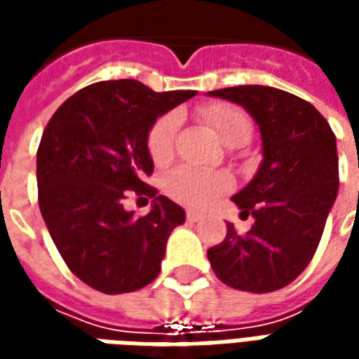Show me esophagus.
I'll return each instance as SVG.
<instances>
[{
	"label": "esophagus",
	"instance_id": "esophagus-1",
	"mask_svg": "<svg viewBox=\"0 0 359 359\" xmlns=\"http://www.w3.org/2000/svg\"><path fill=\"white\" fill-rule=\"evenodd\" d=\"M200 219H202V213H198V211H194V210L187 211V221H188V223H198Z\"/></svg>",
	"mask_w": 359,
	"mask_h": 359
}]
</instances>
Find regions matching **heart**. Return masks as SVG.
<instances>
[{
	"instance_id": "b5f03b06",
	"label": "heart",
	"mask_w": 359,
	"mask_h": 359,
	"mask_svg": "<svg viewBox=\"0 0 359 359\" xmlns=\"http://www.w3.org/2000/svg\"><path fill=\"white\" fill-rule=\"evenodd\" d=\"M203 118L210 123L219 138L231 144L252 134V118L246 111L233 103H210L200 109ZM180 117L177 111H169L149 126L146 136V148L156 165L171 161L175 154V134L179 128ZM233 187V179L226 172H210L182 165L165 179V192L175 202L184 205H205L215 196L223 194Z\"/></svg>"
}]
</instances>
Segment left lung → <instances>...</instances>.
I'll use <instances>...</instances> for the list:
<instances>
[{
  "label": "left lung",
  "instance_id": "left-lung-1",
  "mask_svg": "<svg viewBox=\"0 0 359 359\" xmlns=\"http://www.w3.org/2000/svg\"><path fill=\"white\" fill-rule=\"evenodd\" d=\"M210 95L238 103L256 118L264 161L248 187L233 196L242 217L256 219L241 234L226 223L225 241L208 250L219 280L244 292L290 285L316 254L339 192L337 138L306 100L271 86H233Z\"/></svg>",
  "mask_w": 359,
  "mask_h": 359
}]
</instances>
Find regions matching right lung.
<instances>
[{
	"instance_id": "right-lung-1",
	"label": "right lung",
	"mask_w": 359,
	"mask_h": 359,
	"mask_svg": "<svg viewBox=\"0 0 359 359\" xmlns=\"http://www.w3.org/2000/svg\"><path fill=\"white\" fill-rule=\"evenodd\" d=\"M194 90L154 92L133 79L103 81L61 103L36 159L38 203L67 267L103 294L134 292L161 271L167 238L184 210L146 179L149 126ZM130 194L154 198L148 216L122 208Z\"/></svg>"
}]
</instances>
